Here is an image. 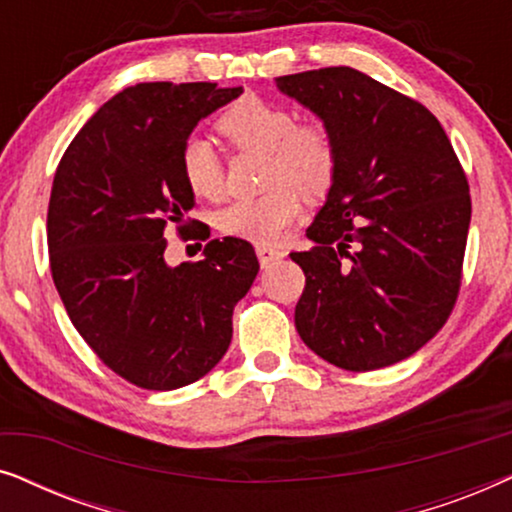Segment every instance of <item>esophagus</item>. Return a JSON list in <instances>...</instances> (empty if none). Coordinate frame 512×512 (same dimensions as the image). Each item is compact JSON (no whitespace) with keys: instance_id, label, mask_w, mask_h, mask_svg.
<instances>
[{"instance_id":"1","label":"esophagus","mask_w":512,"mask_h":512,"mask_svg":"<svg viewBox=\"0 0 512 512\" xmlns=\"http://www.w3.org/2000/svg\"><path fill=\"white\" fill-rule=\"evenodd\" d=\"M256 254H258V261H261L263 268H268L270 263H275L284 256V251L275 249V247H268V244H256Z\"/></svg>"}]
</instances>
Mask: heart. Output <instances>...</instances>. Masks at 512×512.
Listing matches in <instances>:
<instances>
[{
	"label": "heart",
	"mask_w": 512,
	"mask_h": 512,
	"mask_svg": "<svg viewBox=\"0 0 512 512\" xmlns=\"http://www.w3.org/2000/svg\"><path fill=\"white\" fill-rule=\"evenodd\" d=\"M216 130L237 151L263 153V195L237 200L216 216L223 233L254 244H279L300 216V195L319 200L331 191L340 170V149L324 118L296 121L284 104L247 95L216 118ZM181 179L200 200L221 198L223 163L198 137L179 151Z\"/></svg>",
	"instance_id": "b5f03b06"
}]
</instances>
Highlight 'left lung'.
I'll list each match as a JSON object with an SVG mask.
<instances>
[{
    "label": "left lung",
    "instance_id": "obj_1",
    "mask_svg": "<svg viewBox=\"0 0 512 512\" xmlns=\"http://www.w3.org/2000/svg\"><path fill=\"white\" fill-rule=\"evenodd\" d=\"M279 90L331 125L340 170L307 228L312 249L296 328L314 354L352 373L422 349L450 319L471 223L468 179L422 102L352 67L279 76Z\"/></svg>",
    "mask_w": 512,
    "mask_h": 512
}]
</instances>
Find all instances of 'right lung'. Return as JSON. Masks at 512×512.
Listing matches in <instances>:
<instances>
[{
	"label": "right lung",
	"instance_id": "1",
	"mask_svg": "<svg viewBox=\"0 0 512 512\" xmlns=\"http://www.w3.org/2000/svg\"><path fill=\"white\" fill-rule=\"evenodd\" d=\"M242 88L137 83L111 97L62 153L48 200V261L62 305L104 366L151 391L207 375L233 338V310L258 258L247 240L205 244L202 261L165 263L167 230L209 237L179 151L200 118Z\"/></svg>",
	"mask_w": 512,
	"mask_h": 512
}]
</instances>
